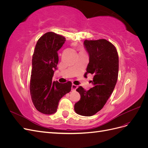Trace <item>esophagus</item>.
Returning a JSON list of instances; mask_svg holds the SVG:
<instances>
[{
    "label": "esophagus",
    "mask_w": 148,
    "mask_h": 148,
    "mask_svg": "<svg viewBox=\"0 0 148 148\" xmlns=\"http://www.w3.org/2000/svg\"><path fill=\"white\" fill-rule=\"evenodd\" d=\"M77 88H78V86H77V85L73 84L71 85V89H72V91H75L76 89H77Z\"/></svg>",
    "instance_id": "1"
}]
</instances>
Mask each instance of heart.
Wrapping results in <instances>:
<instances>
[{
    "mask_svg": "<svg viewBox=\"0 0 148 148\" xmlns=\"http://www.w3.org/2000/svg\"><path fill=\"white\" fill-rule=\"evenodd\" d=\"M84 51V50L83 49H80V52H83Z\"/></svg>",
    "mask_w": 148,
    "mask_h": 148,
    "instance_id": "1",
    "label": "heart"
}]
</instances>
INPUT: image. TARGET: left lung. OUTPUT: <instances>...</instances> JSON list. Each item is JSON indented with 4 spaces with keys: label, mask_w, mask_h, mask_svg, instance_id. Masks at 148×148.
<instances>
[{
    "label": "left lung",
    "mask_w": 148,
    "mask_h": 148,
    "mask_svg": "<svg viewBox=\"0 0 148 148\" xmlns=\"http://www.w3.org/2000/svg\"><path fill=\"white\" fill-rule=\"evenodd\" d=\"M84 45L89 56L86 69L94 75L90 81L92 88L84 90L77 89L81 98L75 103V112L83 116H92L101 110L112 93L119 74V56L116 47L106 39L85 40Z\"/></svg>",
    "instance_id": "1"
}]
</instances>
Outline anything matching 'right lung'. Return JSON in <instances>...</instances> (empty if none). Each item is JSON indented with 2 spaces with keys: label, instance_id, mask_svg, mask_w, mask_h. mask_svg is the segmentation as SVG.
Masks as SVG:
<instances>
[{
  "label": "right lung",
  "instance_id": "obj_1",
  "mask_svg": "<svg viewBox=\"0 0 148 148\" xmlns=\"http://www.w3.org/2000/svg\"><path fill=\"white\" fill-rule=\"evenodd\" d=\"M65 38L53 32L40 38L33 55L30 79V95L34 107L44 114L57 111L61 98L71 91V82H52L54 69L59 62L57 51L63 46Z\"/></svg>",
  "mask_w": 148,
  "mask_h": 148
}]
</instances>
